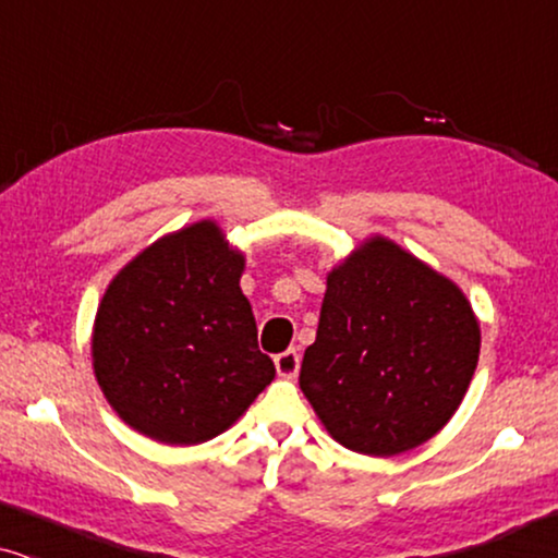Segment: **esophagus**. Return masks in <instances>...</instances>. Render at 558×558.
<instances>
[{
  "label": "esophagus",
  "mask_w": 558,
  "mask_h": 558,
  "mask_svg": "<svg viewBox=\"0 0 558 558\" xmlns=\"http://www.w3.org/2000/svg\"><path fill=\"white\" fill-rule=\"evenodd\" d=\"M274 365H277V373L281 378H296V373H300V353L294 348H289L284 353L274 355Z\"/></svg>",
  "instance_id": "obj_1"
}]
</instances>
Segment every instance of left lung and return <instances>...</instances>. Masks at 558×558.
I'll list each match as a JSON object with an SVG mask.
<instances>
[{
  "label": "left lung",
  "instance_id": "8db88e82",
  "mask_svg": "<svg viewBox=\"0 0 558 558\" xmlns=\"http://www.w3.org/2000/svg\"><path fill=\"white\" fill-rule=\"evenodd\" d=\"M477 357L480 325L462 289L373 235L327 274L300 388L335 441L393 457L452 418Z\"/></svg>",
  "mask_w": 558,
  "mask_h": 558
}]
</instances>
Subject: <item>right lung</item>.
Segmentation results:
<instances>
[{
	"label": "right lung",
	"mask_w": 558,
	"mask_h": 558,
	"mask_svg": "<svg viewBox=\"0 0 558 558\" xmlns=\"http://www.w3.org/2000/svg\"><path fill=\"white\" fill-rule=\"evenodd\" d=\"M241 251L213 220L132 258L98 304L90 353L113 411L162 445L226 432L274 380L239 281Z\"/></svg>",
	"instance_id": "1"
}]
</instances>
